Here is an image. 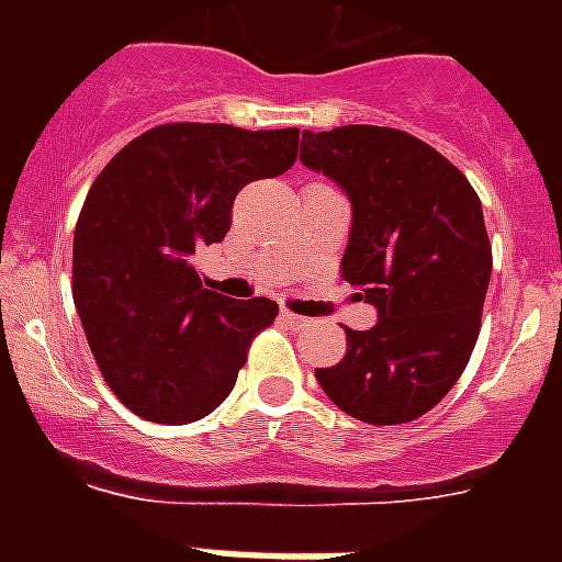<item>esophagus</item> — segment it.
Returning a JSON list of instances; mask_svg holds the SVG:
<instances>
[{
    "mask_svg": "<svg viewBox=\"0 0 562 562\" xmlns=\"http://www.w3.org/2000/svg\"><path fill=\"white\" fill-rule=\"evenodd\" d=\"M282 321H285V324H289L291 329H306V326L312 324V321H308V317L294 315V312H289V308H282Z\"/></svg>",
    "mask_w": 562,
    "mask_h": 562,
    "instance_id": "1",
    "label": "esophagus"
}]
</instances>
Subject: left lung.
Returning a JSON list of instances; mask_svg holds the SVG:
<instances>
[{
    "instance_id": "1",
    "label": "left lung",
    "mask_w": 562,
    "mask_h": 562,
    "mask_svg": "<svg viewBox=\"0 0 562 562\" xmlns=\"http://www.w3.org/2000/svg\"><path fill=\"white\" fill-rule=\"evenodd\" d=\"M300 162L350 201L341 271L375 308L347 356L315 370L326 396L370 426L423 417L479 341L493 254L475 189L443 154L393 127L303 131Z\"/></svg>"
}]
</instances>
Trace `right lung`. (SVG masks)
<instances>
[{
    "mask_svg": "<svg viewBox=\"0 0 562 562\" xmlns=\"http://www.w3.org/2000/svg\"><path fill=\"white\" fill-rule=\"evenodd\" d=\"M297 127L160 125L104 166L72 245L83 335L119 400L151 423H192L227 400L268 297L203 289L192 256L227 236L245 183L297 160Z\"/></svg>",
    "mask_w": 562,
    "mask_h": 562,
    "instance_id": "add662e5",
    "label": "right lung"
}]
</instances>
